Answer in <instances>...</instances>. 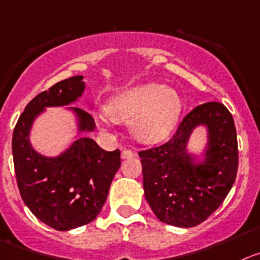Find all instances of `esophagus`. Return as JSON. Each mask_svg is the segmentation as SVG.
Listing matches in <instances>:
<instances>
[{"mask_svg":"<svg viewBox=\"0 0 260 260\" xmlns=\"http://www.w3.org/2000/svg\"><path fill=\"white\" fill-rule=\"evenodd\" d=\"M120 156H122V159H131V157L135 156V152L132 150H123Z\"/></svg>","mask_w":260,"mask_h":260,"instance_id":"34e87169","label":"esophagus"}]
</instances>
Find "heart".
I'll list each match as a JSON object with an SVG mask.
<instances>
[{"mask_svg":"<svg viewBox=\"0 0 260 260\" xmlns=\"http://www.w3.org/2000/svg\"><path fill=\"white\" fill-rule=\"evenodd\" d=\"M182 111V101L171 87L145 83L123 89L105 105V113L116 123H129L131 133L146 145L164 141L176 128ZM104 127V119H100Z\"/></svg>","mask_w":260,"mask_h":260,"instance_id":"obj_1","label":"heart"}]
</instances>
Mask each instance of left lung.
<instances>
[{
	"instance_id": "1",
	"label": "left lung",
	"mask_w": 260,
	"mask_h": 260,
	"mask_svg": "<svg viewBox=\"0 0 260 260\" xmlns=\"http://www.w3.org/2000/svg\"><path fill=\"white\" fill-rule=\"evenodd\" d=\"M204 127L207 142L200 153L188 144ZM145 198L161 222L195 227L212 215L229 195L239 166L234 118L220 103L199 105L183 118L167 144L140 151Z\"/></svg>"
}]
</instances>
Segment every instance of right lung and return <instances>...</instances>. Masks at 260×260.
<instances>
[{"label": "right lung", "mask_w": 260, "mask_h": 260, "mask_svg": "<svg viewBox=\"0 0 260 260\" xmlns=\"http://www.w3.org/2000/svg\"><path fill=\"white\" fill-rule=\"evenodd\" d=\"M83 75H75L41 92L24 109L13 135V156L20 195L33 214L57 231H69L92 222L103 209L120 151H105L84 136L96 128L91 114L72 104L83 96ZM75 116L73 142L56 157L38 153L30 132L47 107H62Z\"/></svg>", "instance_id": "right-lung-1"}]
</instances>
